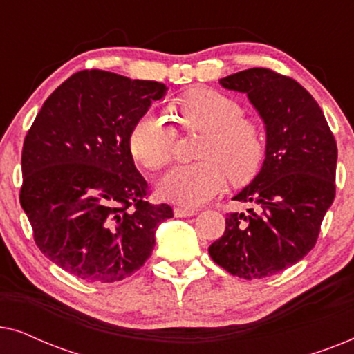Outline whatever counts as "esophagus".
<instances>
[{
  "mask_svg": "<svg viewBox=\"0 0 354 354\" xmlns=\"http://www.w3.org/2000/svg\"><path fill=\"white\" fill-rule=\"evenodd\" d=\"M174 214H176V217H188L195 216L196 212L193 209H188V207H174Z\"/></svg>",
  "mask_w": 354,
  "mask_h": 354,
  "instance_id": "esophagus-1",
  "label": "esophagus"
}]
</instances>
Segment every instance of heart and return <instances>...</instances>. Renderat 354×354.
Returning a JSON list of instances; mask_svg holds the SVG:
<instances>
[{"label": "heart", "mask_w": 354, "mask_h": 354, "mask_svg": "<svg viewBox=\"0 0 354 354\" xmlns=\"http://www.w3.org/2000/svg\"><path fill=\"white\" fill-rule=\"evenodd\" d=\"M178 120L187 132H200L195 158L169 171L159 182V193L185 206H200L219 195L227 176L245 183L258 174L264 158L263 130L243 118L234 98L211 88H196L177 103ZM177 132L167 115L148 109L135 120L129 133V148L137 161L151 171L172 159Z\"/></svg>", "instance_id": "1"}]
</instances>
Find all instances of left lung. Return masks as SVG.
Returning a JSON list of instances; mask_svg holds the SVG:
<instances>
[{
  "label": "left lung",
  "mask_w": 354,
  "mask_h": 354,
  "mask_svg": "<svg viewBox=\"0 0 354 354\" xmlns=\"http://www.w3.org/2000/svg\"><path fill=\"white\" fill-rule=\"evenodd\" d=\"M221 85L248 95L268 140L261 172L234 198L253 207L227 214L224 235L209 254L236 277H269L316 245L335 198L337 142L317 101L292 77L253 67L224 77Z\"/></svg>",
  "instance_id": "obj_1"
}]
</instances>
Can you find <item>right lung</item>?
I'll return each instance as SVG.
<instances>
[{"label": "right lung", "mask_w": 354, "mask_h": 354, "mask_svg": "<svg viewBox=\"0 0 354 354\" xmlns=\"http://www.w3.org/2000/svg\"><path fill=\"white\" fill-rule=\"evenodd\" d=\"M167 86L100 69L75 72L43 103L22 148L19 193L33 240L53 263L90 283L142 268L172 207L149 203L129 148L132 125Z\"/></svg>", "instance_id": "add662e5"}]
</instances>
